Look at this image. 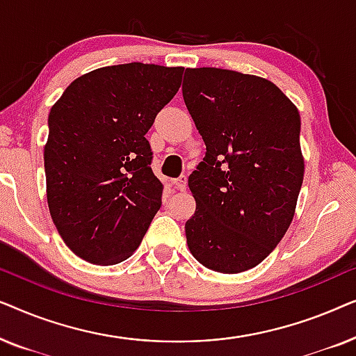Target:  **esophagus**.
<instances>
[{"label": "esophagus", "mask_w": 356, "mask_h": 356, "mask_svg": "<svg viewBox=\"0 0 356 356\" xmlns=\"http://www.w3.org/2000/svg\"><path fill=\"white\" fill-rule=\"evenodd\" d=\"M186 184H188L186 177H179L177 179H173V186L177 188L178 191H184V189H186Z\"/></svg>", "instance_id": "1"}]
</instances>
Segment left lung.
<instances>
[{
  "mask_svg": "<svg viewBox=\"0 0 356 356\" xmlns=\"http://www.w3.org/2000/svg\"><path fill=\"white\" fill-rule=\"evenodd\" d=\"M183 99L206 144L188 178L196 199L188 248L207 269L240 274L293 220L305 177L298 108L274 82L218 67H186Z\"/></svg>",
  "mask_w": 356,
  "mask_h": 356,
  "instance_id": "left-lung-1",
  "label": "left lung"
}]
</instances>
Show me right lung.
Wrapping results in <instances>:
<instances>
[{
  "instance_id": "obj_1",
  "label": "right lung",
  "mask_w": 356,
  "mask_h": 356,
  "mask_svg": "<svg viewBox=\"0 0 356 356\" xmlns=\"http://www.w3.org/2000/svg\"><path fill=\"white\" fill-rule=\"evenodd\" d=\"M184 67L105 66L72 81L48 115L47 201L66 246L113 266L133 254L162 206L145 134Z\"/></svg>"
}]
</instances>
